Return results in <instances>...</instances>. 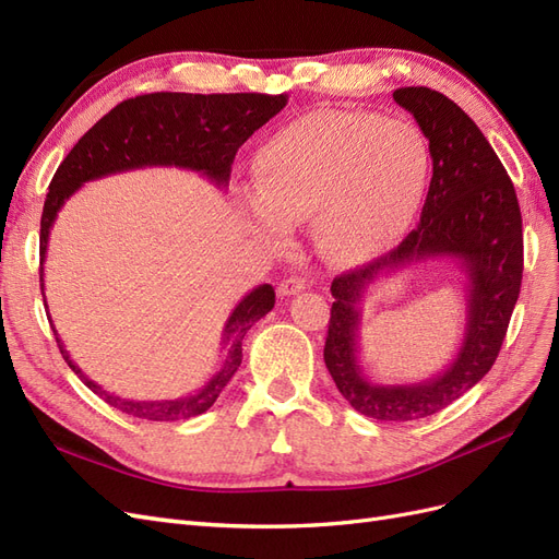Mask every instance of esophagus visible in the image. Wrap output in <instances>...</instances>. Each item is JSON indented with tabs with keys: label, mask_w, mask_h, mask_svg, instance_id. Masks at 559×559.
I'll return each mask as SVG.
<instances>
[{
	"label": "esophagus",
	"mask_w": 559,
	"mask_h": 559,
	"mask_svg": "<svg viewBox=\"0 0 559 559\" xmlns=\"http://www.w3.org/2000/svg\"><path fill=\"white\" fill-rule=\"evenodd\" d=\"M308 286V280L306 277H286L280 282L277 286V294L280 296H294L298 292H302Z\"/></svg>",
	"instance_id": "esophagus-1"
}]
</instances>
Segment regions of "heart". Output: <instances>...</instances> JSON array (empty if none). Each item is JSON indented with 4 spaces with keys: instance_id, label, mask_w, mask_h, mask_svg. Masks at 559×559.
Returning a JSON list of instances; mask_svg holds the SVG:
<instances>
[{
    "instance_id": "obj_1",
    "label": "heart",
    "mask_w": 559,
    "mask_h": 559,
    "mask_svg": "<svg viewBox=\"0 0 559 559\" xmlns=\"http://www.w3.org/2000/svg\"><path fill=\"white\" fill-rule=\"evenodd\" d=\"M431 170L413 123L364 111H321L280 132L257 158V226L273 238L312 218L317 249L359 263L411 226Z\"/></svg>"
}]
</instances>
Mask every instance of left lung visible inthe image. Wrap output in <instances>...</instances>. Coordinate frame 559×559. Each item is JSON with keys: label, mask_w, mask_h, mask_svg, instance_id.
I'll return each instance as SVG.
<instances>
[{"label": "left lung", "mask_w": 559, "mask_h": 559, "mask_svg": "<svg viewBox=\"0 0 559 559\" xmlns=\"http://www.w3.org/2000/svg\"><path fill=\"white\" fill-rule=\"evenodd\" d=\"M394 99L429 140L431 183L417 228L399 247L333 280L324 361L354 411L411 421L448 408L495 366L522 284V214L509 173L462 107L425 86L399 88ZM438 255L460 258L469 275L467 333L457 359L427 383H368L356 361L365 286L382 269Z\"/></svg>", "instance_id": "8db88e82"}]
</instances>
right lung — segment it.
I'll return each mask as SVG.
<instances>
[{
  "mask_svg": "<svg viewBox=\"0 0 559 559\" xmlns=\"http://www.w3.org/2000/svg\"><path fill=\"white\" fill-rule=\"evenodd\" d=\"M286 103H289L286 93H148L123 99L83 134L50 179L39 233L41 263L46 259L50 226H53L64 200L81 183L134 170V167L177 165L207 175L216 186H226L238 148L270 118L280 114ZM39 282L44 296V267H39ZM273 306L275 289L270 284H261L259 289L245 296L224 329L226 354L218 373L200 392L177 401H128L105 392L103 386L83 376V370L62 347L53 324L50 329L56 333L62 359L91 392L103 396L126 415L151 421H177L212 408L222 389L242 364L245 333L273 310Z\"/></svg>",
  "mask_w": 559,
  "mask_h": 559,
  "instance_id": "1",
  "label": "right lung"
}]
</instances>
